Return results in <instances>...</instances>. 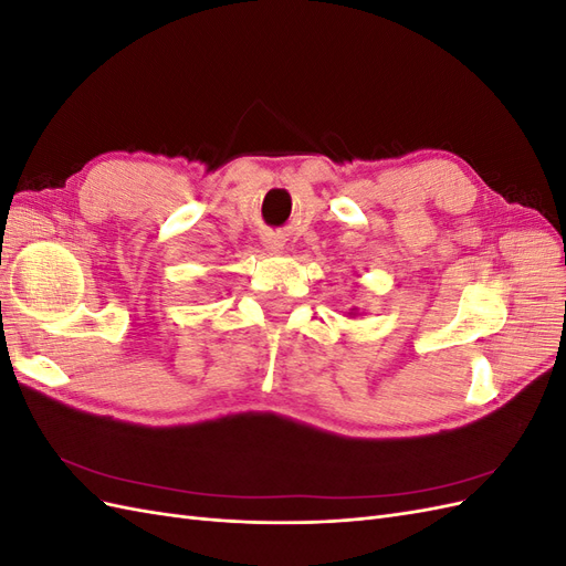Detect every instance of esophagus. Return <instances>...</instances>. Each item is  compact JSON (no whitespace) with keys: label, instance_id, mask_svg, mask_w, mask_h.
<instances>
[{"label":"esophagus","instance_id":"34e87169","mask_svg":"<svg viewBox=\"0 0 566 566\" xmlns=\"http://www.w3.org/2000/svg\"><path fill=\"white\" fill-rule=\"evenodd\" d=\"M264 250L271 252V254L283 252V250H285V238L279 235V233H269V235L264 238Z\"/></svg>","mask_w":566,"mask_h":566}]
</instances>
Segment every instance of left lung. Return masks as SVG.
<instances>
[{"label":"left lung","mask_w":566,"mask_h":566,"mask_svg":"<svg viewBox=\"0 0 566 566\" xmlns=\"http://www.w3.org/2000/svg\"><path fill=\"white\" fill-rule=\"evenodd\" d=\"M358 316V310H349V318H356Z\"/></svg>","instance_id":"left-lung-1"}]
</instances>
